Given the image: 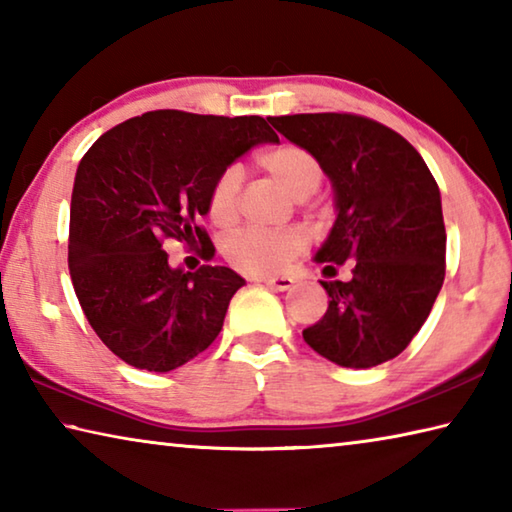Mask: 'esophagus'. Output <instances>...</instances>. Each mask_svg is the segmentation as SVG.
Instances as JSON below:
<instances>
[{"label": "esophagus", "instance_id": "34e87169", "mask_svg": "<svg viewBox=\"0 0 512 512\" xmlns=\"http://www.w3.org/2000/svg\"><path fill=\"white\" fill-rule=\"evenodd\" d=\"M268 287L275 289V291H287L293 287V277L289 275H273V277H264L262 280Z\"/></svg>", "mask_w": 512, "mask_h": 512}]
</instances>
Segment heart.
I'll use <instances>...</instances> for the list:
<instances>
[{"label": "heart", "mask_w": 512, "mask_h": 512, "mask_svg": "<svg viewBox=\"0 0 512 512\" xmlns=\"http://www.w3.org/2000/svg\"><path fill=\"white\" fill-rule=\"evenodd\" d=\"M257 169L296 201L314 196L325 171L314 153L300 144H280L257 155ZM241 180L237 169H223L207 192V214L214 225L230 228L239 219ZM309 244L300 225L282 230H239L225 237L221 253L235 271L244 275H273L287 268Z\"/></svg>", "instance_id": "1"}]
</instances>
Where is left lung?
Returning <instances> with one entry per match:
<instances>
[{
    "mask_svg": "<svg viewBox=\"0 0 512 512\" xmlns=\"http://www.w3.org/2000/svg\"><path fill=\"white\" fill-rule=\"evenodd\" d=\"M271 124L323 164L339 216L316 262L325 275L352 264L350 280H320L325 316L302 329L320 357L372 368L406 350L445 280V221L436 178L393 128L352 112L273 117Z\"/></svg>",
    "mask_w": 512,
    "mask_h": 512,
    "instance_id": "1",
    "label": "left lung"
}]
</instances>
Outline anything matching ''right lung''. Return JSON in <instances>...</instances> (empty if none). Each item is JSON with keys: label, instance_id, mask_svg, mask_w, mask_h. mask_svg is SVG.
Masks as SVG:
<instances>
[{"label": "right lung", "instance_id": "add662e5", "mask_svg": "<svg viewBox=\"0 0 512 512\" xmlns=\"http://www.w3.org/2000/svg\"><path fill=\"white\" fill-rule=\"evenodd\" d=\"M259 142H280L264 117L153 110L110 128L76 169L69 275L88 323L128 366L169 372L210 348L244 277L225 266L171 268L164 241L205 262L201 216L223 169Z\"/></svg>", "mask_w": 512, "mask_h": 512}]
</instances>
